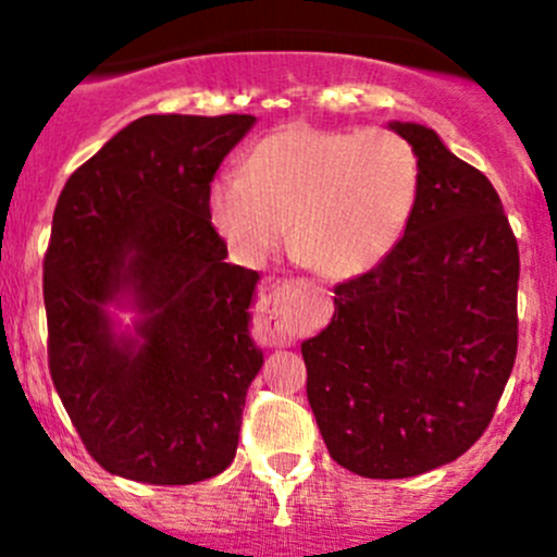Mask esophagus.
Listing matches in <instances>:
<instances>
[{
  "instance_id": "esophagus-1",
  "label": "esophagus",
  "mask_w": 557,
  "mask_h": 557,
  "mask_svg": "<svg viewBox=\"0 0 557 557\" xmlns=\"http://www.w3.org/2000/svg\"><path fill=\"white\" fill-rule=\"evenodd\" d=\"M258 331L269 345H290V339L299 334V318H296L290 285H283V288L263 296L261 307H258Z\"/></svg>"
}]
</instances>
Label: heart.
I'll return each mask as SVG.
<instances>
[{
	"instance_id": "b5f03b06",
	"label": "heart",
	"mask_w": 557,
	"mask_h": 557,
	"mask_svg": "<svg viewBox=\"0 0 557 557\" xmlns=\"http://www.w3.org/2000/svg\"><path fill=\"white\" fill-rule=\"evenodd\" d=\"M418 196V153L396 132L290 123L250 150L243 172L215 183L210 210L245 261H263L288 228L301 263L320 277L350 280L401 243Z\"/></svg>"
}]
</instances>
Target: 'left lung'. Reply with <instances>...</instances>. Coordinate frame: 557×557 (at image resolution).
<instances>
[{
  "label": "left lung",
  "instance_id": "obj_1",
  "mask_svg": "<svg viewBox=\"0 0 557 557\" xmlns=\"http://www.w3.org/2000/svg\"><path fill=\"white\" fill-rule=\"evenodd\" d=\"M420 161L401 243L334 288L301 342L307 398L331 458L401 480L445 466L491 423L518 356V239L491 180L420 123H387Z\"/></svg>",
  "mask_w": 557,
  "mask_h": 557
}]
</instances>
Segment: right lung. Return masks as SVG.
<instances>
[{
    "label": "right lung",
    "instance_id": "1",
    "mask_svg": "<svg viewBox=\"0 0 557 557\" xmlns=\"http://www.w3.org/2000/svg\"><path fill=\"white\" fill-rule=\"evenodd\" d=\"M252 115H145L59 196L42 294L48 363L66 414L102 469L194 485L237 455L258 272L226 263L210 183ZM112 309H132L117 330Z\"/></svg>",
    "mask_w": 557,
    "mask_h": 557
}]
</instances>
